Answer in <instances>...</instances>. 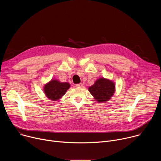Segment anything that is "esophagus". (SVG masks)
I'll list each match as a JSON object with an SVG mask.
<instances>
[{"label": "esophagus", "instance_id": "1", "mask_svg": "<svg viewBox=\"0 0 161 161\" xmlns=\"http://www.w3.org/2000/svg\"><path fill=\"white\" fill-rule=\"evenodd\" d=\"M83 86V84L82 83H79V84H76V87L77 88H81Z\"/></svg>", "mask_w": 161, "mask_h": 161}]
</instances>
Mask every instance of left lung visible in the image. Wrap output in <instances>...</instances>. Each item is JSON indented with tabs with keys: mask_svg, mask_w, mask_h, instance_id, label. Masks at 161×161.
Segmentation results:
<instances>
[{
	"mask_svg": "<svg viewBox=\"0 0 161 161\" xmlns=\"http://www.w3.org/2000/svg\"><path fill=\"white\" fill-rule=\"evenodd\" d=\"M90 93L98 103L108 101L115 92L114 83L108 79L100 78L88 88Z\"/></svg>",
	"mask_w": 161,
	"mask_h": 161,
	"instance_id": "1",
	"label": "left lung"
}]
</instances>
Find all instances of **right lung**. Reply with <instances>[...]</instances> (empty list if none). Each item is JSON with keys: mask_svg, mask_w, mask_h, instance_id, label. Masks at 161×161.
<instances>
[{"mask_svg": "<svg viewBox=\"0 0 161 161\" xmlns=\"http://www.w3.org/2000/svg\"><path fill=\"white\" fill-rule=\"evenodd\" d=\"M70 84L67 82H60L57 80H52L44 86V94L49 99L57 101L66 93L70 88Z\"/></svg>", "mask_w": 161, "mask_h": 161, "instance_id": "obj_1", "label": "right lung"}]
</instances>
